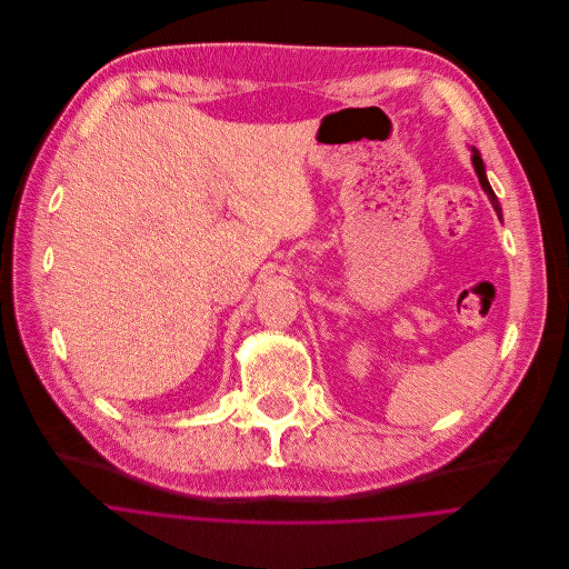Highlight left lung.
<instances>
[{
    "label": "left lung",
    "instance_id": "1",
    "mask_svg": "<svg viewBox=\"0 0 569 569\" xmlns=\"http://www.w3.org/2000/svg\"><path fill=\"white\" fill-rule=\"evenodd\" d=\"M473 166H476V172H478V179H480V183H482L485 192L489 194V199H491V203H493V208H496V212H498V217H500V214H502V208H500V201H498V197H496L493 188L489 186V179H487V172H485V163H482V159H480L478 150H473Z\"/></svg>",
    "mask_w": 569,
    "mask_h": 569
}]
</instances>
